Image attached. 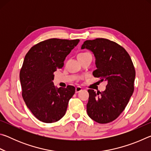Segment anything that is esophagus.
I'll list each match as a JSON object with an SVG mask.
<instances>
[{"label":"esophagus","mask_w":151,"mask_h":151,"mask_svg":"<svg viewBox=\"0 0 151 151\" xmlns=\"http://www.w3.org/2000/svg\"><path fill=\"white\" fill-rule=\"evenodd\" d=\"M81 91H82V88L81 86H76V88H75V92L76 93H78V92H80Z\"/></svg>","instance_id":"esophagus-1"}]
</instances>
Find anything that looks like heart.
I'll return each instance as SVG.
<instances>
[{
    "label": "heart",
    "instance_id": "1",
    "mask_svg": "<svg viewBox=\"0 0 151 151\" xmlns=\"http://www.w3.org/2000/svg\"><path fill=\"white\" fill-rule=\"evenodd\" d=\"M88 52H81V53H79V54L78 55V56H77V57H81V56H83V55H86V54H88Z\"/></svg>",
    "mask_w": 151,
    "mask_h": 151
}]
</instances>
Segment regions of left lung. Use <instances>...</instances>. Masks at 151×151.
<instances>
[{
    "label": "left lung",
    "mask_w": 151,
    "mask_h": 151,
    "mask_svg": "<svg viewBox=\"0 0 151 151\" xmlns=\"http://www.w3.org/2000/svg\"><path fill=\"white\" fill-rule=\"evenodd\" d=\"M86 48L95 57L96 69L94 77L107 82L105 91L89 89L86 111L91 119L100 124L113 121L127 106L134 91L135 69L129 53L115 42L96 39L84 42Z\"/></svg>",
    "instance_id": "left-lung-1"
}]
</instances>
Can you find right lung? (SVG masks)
Masks as SVG:
<instances>
[{"mask_svg":"<svg viewBox=\"0 0 151 151\" xmlns=\"http://www.w3.org/2000/svg\"><path fill=\"white\" fill-rule=\"evenodd\" d=\"M79 39H50L40 42L25 55L20 71L22 96L36 118L46 123L63 118L75 88H56L54 72L62 68L64 61L78 45Z\"/></svg>","mask_w":151,"mask_h":151,"instance_id":"obj_1","label":"right lung"}]
</instances>
